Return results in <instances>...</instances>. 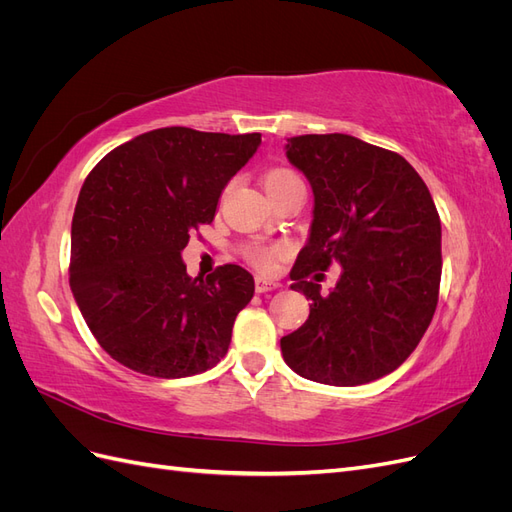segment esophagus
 I'll use <instances>...</instances> for the list:
<instances>
[{"label":"esophagus","instance_id":"obj_1","mask_svg":"<svg viewBox=\"0 0 512 512\" xmlns=\"http://www.w3.org/2000/svg\"><path fill=\"white\" fill-rule=\"evenodd\" d=\"M280 286H282L280 282L267 280V277H256V292H269V290H275V288H280Z\"/></svg>","mask_w":512,"mask_h":512}]
</instances>
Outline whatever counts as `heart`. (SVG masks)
<instances>
[{"label": "heart", "instance_id": "b5f03b06", "mask_svg": "<svg viewBox=\"0 0 512 512\" xmlns=\"http://www.w3.org/2000/svg\"><path fill=\"white\" fill-rule=\"evenodd\" d=\"M288 177H294L292 173H288V170H273V173L267 175L265 185L277 183V181L288 179ZM275 256H277V250H267V247H260V250H254V254H252L254 262H258L262 269H271L273 262H275Z\"/></svg>", "mask_w": 512, "mask_h": 512}]
</instances>
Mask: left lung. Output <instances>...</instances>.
Listing matches in <instances>:
<instances>
[{
	"mask_svg": "<svg viewBox=\"0 0 512 512\" xmlns=\"http://www.w3.org/2000/svg\"><path fill=\"white\" fill-rule=\"evenodd\" d=\"M286 158L314 192L307 243L290 271L309 318L280 339L307 380L356 386L391 374L421 342L438 305L442 226L425 181L399 156L350 134H303ZM331 261L329 295L306 280Z\"/></svg>",
	"mask_w": 512,
	"mask_h": 512,
	"instance_id": "left-lung-1",
	"label": "left lung"
}]
</instances>
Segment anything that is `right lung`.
<instances>
[{
    "label": "right lung",
    "instance_id": "add662e5",
    "mask_svg": "<svg viewBox=\"0 0 512 512\" xmlns=\"http://www.w3.org/2000/svg\"><path fill=\"white\" fill-rule=\"evenodd\" d=\"M260 147V134L160 128L134 136L85 179L72 218L70 288L98 344L138 374L185 378L213 367L254 297L243 267L185 273L190 232Z\"/></svg>",
    "mask_w": 512,
    "mask_h": 512
}]
</instances>
